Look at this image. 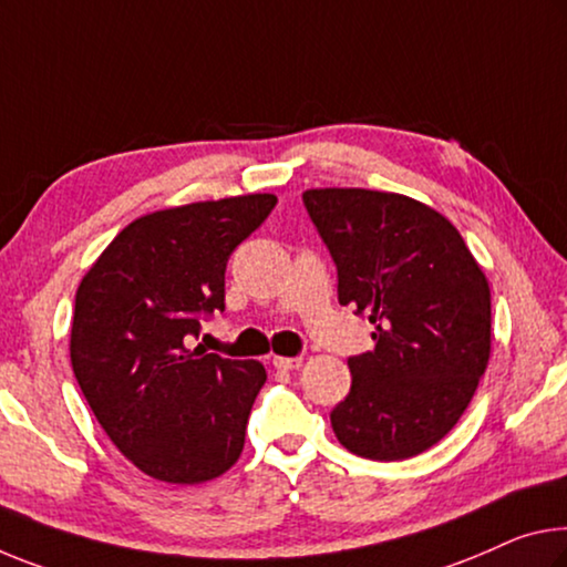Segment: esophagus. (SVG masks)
Segmentation results:
<instances>
[{
    "mask_svg": "<svg viewBox=\"0 0 567 567\" xmlns=\"http://www.w3.org/2000/svg\"><path fill=\"white\" fill-rule=\"evenodd\" d=\"M272 365L277 368V371H298V368L302 365V358H285V355H275L272 358Z\"/></svg>",
    "mask_w": 567,
    "mask_h": 567,
    "instance_id": "obj_1",
    "label": "esophagus"
}]
</instances>
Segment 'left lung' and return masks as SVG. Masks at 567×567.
<instances>
[{"label":"left lung","mask_w":567,"mask_h":567,"mask_svg":"<svg viewBox=\"0 0 567 567\" xmlns=\"http://www.w3.org/2000/svg\"><path fill=\"white\" fill-rule=\"evenodd\" d=\"M305 209L338 269V300L373 326L330 411L348 452L399 462L426 452L470 406L492 343L489 285L456 227L416 199L310 188Z\"/></svg>","instance_id":"1"}]
</instances>
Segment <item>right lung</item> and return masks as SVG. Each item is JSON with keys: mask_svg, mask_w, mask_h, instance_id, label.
Instances as JSON below:
<instances>
[{"mask_svg": "<svg viewBox=\"0 0 567 567\" xmlns=\"http://www.w3.org/2000/svg\"><path fill=\"white\" fill-rule=\"evenodd\" d=\"M277 196L196 202L131 221L75 295L70 361L97 424L148 477L199 484L245 449L257 361L188 348L224 310L227 262Z\"/></svg>", "mask_w": 567, "mask_h": 567, "instance_id": "1", "label": "right lung"}]
</instances>
